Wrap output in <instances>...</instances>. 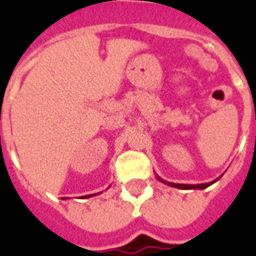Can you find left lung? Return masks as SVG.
Here are the masks:
<instances>
[{"label":"left lung","instance_id":"8db88e82","mask_svg":"<svg viewBox=\"0 0 256 256\" xmlns=\"http://www.w3.org/2000/svg\"><path fill=\"white\" fill-rule=\"evenodd\" d=\"M156 178L160 181V182L166 184V185H168V186H172V188H178V189H206L208 188L210 185H212L214 182H216L220 178H216V180H214L212 182H206V184H198V185H188V184H174V182H168V181H164V180H162L159 176H156Z\"/></svg>","mask_w":256,"mask_h":256}]
</instances>
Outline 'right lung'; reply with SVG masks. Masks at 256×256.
Returning <instances> with one entry per match:
<instances>
[{
  "instance_id": "obj_1",
  "label": "right lung",
  "mask_w": 256,
  "mask_h": 256,
  "mask_svg": "<svg viewBox=\"0 0 256 256\" xmlns=\"http://www.w3.org/2000/svg\"><path fill=\"white\" fill-rule=\"evenodd\" d=\"M96 194H98V193H94V196H96ZM84 198H92V194H88V196H84Z\"/></svg>"
}]
</instances>
